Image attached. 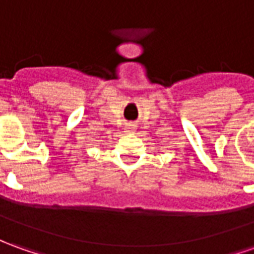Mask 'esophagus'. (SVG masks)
Returning a JSON list of instances; mask_svg holds the SVG:
<instances>
[{"instance_id": "1", "label": "esophagus", "mask_w": 254, "mask_h": 254, "mask_svg": "<svg viewBox=\"0 0 254 254\" xmlns=\"http://www.w3.org/2000/svg\"><path fill=\"white\" fill-rule=\"evenodd\" d=\"M134 129H136V125H134V122H129V124H127L125 132H127V133H133Z\"/></svg>"}]
</instances>
